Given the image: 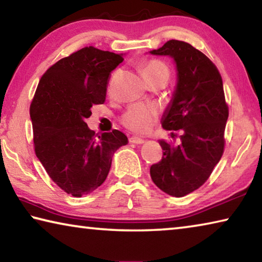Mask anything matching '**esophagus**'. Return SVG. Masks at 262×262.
Listing matches in <instances>:
<instances>
[{"instance_id":"esophagus-1","label":"esophagus","mask_w":262,"mask_h":262,"mask_svg":"<svg viewBox=\"0 0 262 262\" xmlns=\"http://www.w3.org/2000/svg\"><path fill=\"white\" fill-rule=\"evenodd\" d=\"M129 142L134 144H142V143H144V140L141 139V137H137V136H132V137H129Z\"/></svg>"}]
</instances>
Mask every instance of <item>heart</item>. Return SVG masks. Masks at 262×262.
<instances>
[{
    "instance_id": "obj_1",
    "label": "heart",
    "mask_w": 262,
    "mask_h": 262,
    "mask_svg": "<svg viewBox=\"0 0 262 262\" xmlns=\"http://www.w3.org/2000/svg\"><path fill=\"white\" fill-rule=\"evenodd\" d=\"M166 74L168 76L167 66L162 61L150 60L142 64V74L144 78L156 74ZM158 119V108L152 104L139 103L129 106L122 115V123L128 129L136 133H145L151 129Z\"/></svg>"
}]
</instances>
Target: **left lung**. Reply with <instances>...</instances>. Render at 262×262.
I'll return each instance as SVG.
<instances>
[{
    "label": "left lung",
    "mask_w": 262,
    "mask_h": 262,
    "mask_svg": "<svg viewBox=\"0 0 262 262\" xmlns=\"http://www.w3.org/2000/svg\"><path fill=\"white\" fill-rule=\"evenodd\" d=\"M150 54L167 55L176 63V90L162 126L181 133L177 145L159 141L163 157L150 176L163 192L181 198L206 183L223 155L229 117L223 82L216 66L188 42L168 40Z\"/></svg>",
    "instance_id": "1"
}]
</instances>
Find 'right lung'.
<instances>
[{
    "label": "right lung",
    "instance_id": "obj_1",
    "mask_svg": "<svg viewBox=\"0 0 262 262\" xmlns=\"http://www.w3.org/2000/svg\"><path fill=\"white\" fill-rule=\"evenodd\" d=\"M123 54L84 47L42 75L30 107L35 155L51 179L75 198L104 183L112 157L128 143L117 129L95 134L85 119L92 105L104 104L112 70Z\"/></svg>",
    "mask_w": 262,
    "mask_h": 262
}]
</instances>
